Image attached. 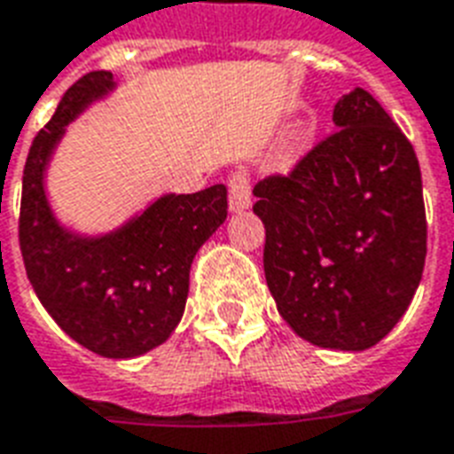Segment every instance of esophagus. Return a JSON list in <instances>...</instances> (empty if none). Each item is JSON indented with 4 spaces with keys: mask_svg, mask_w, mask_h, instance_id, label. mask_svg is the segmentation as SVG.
Masks as SVG:
<instances>
[{
    "mask_svg": "<svg viewBox=\"0 0 454 454\" xmlns=\"http://www.w3.org/2000/svg\"><path fill=\"white\" fill-rule=\"evenodd\" d=\"M252 185H250V176L245 171H235L231 173L228 178V207L231 212H242L247 209L252 204Z\"/></svg>",
    "mask_w": 454,
    "mask_h": 454,
    "instance_id": "34e87169",
    "label": "esophagus"
}]
</instances>
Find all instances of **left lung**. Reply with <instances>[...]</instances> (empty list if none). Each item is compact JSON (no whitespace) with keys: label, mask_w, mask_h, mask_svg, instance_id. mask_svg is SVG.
<instances>
[{"label":"left lung","mask_w":454,"mask_h":454,"mask_svg":"<svg viewBox=\"0 0 454 454\" xmlns=\"http://www.w3.org/2000/svg\"><path fill=\"white\" fill-rule=\"evenodd\" d=\"M333 123L288 173L254 185V214L266 228V286L290 328L319 348L366 350L390 333L421 281V171L366 90L335 104Z\"/></svg>","instance_id":"1"}]
</instances>
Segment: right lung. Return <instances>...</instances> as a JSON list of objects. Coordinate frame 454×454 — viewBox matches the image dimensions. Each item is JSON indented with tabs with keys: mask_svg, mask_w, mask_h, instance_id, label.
<instances>
[{
	"mask_svg": "<svg viewBox=\"0 0 454 454\" xmlns=\"http://www.w3.org/2000/svg\"><path fill=\"white\" fill-rule=\"evenodd\" d=\"M114 88L109 71H90L66 90L35 135L23 168L19 242L35 295L64 333L95 355L137 357L173 333L185 309L190 264L226 221V185L166 195L102 238L64 231L44 197V166L64 128Z\"/></svg>",
	"mask_w": 454,
	"mask_h": 454,
	"instance_id": "add662e5",
	"label": "right lung"
}]
</instances>
